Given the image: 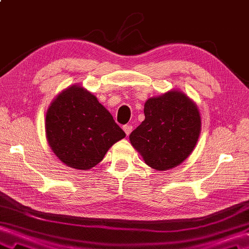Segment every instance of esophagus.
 Masks as SVG:
<instances>
[{"mask_svg":"<svg viewBox=\"0 0 249 249\" xmlns=\"http://www.w3.org/2000/svg\"><path fill=\"white\" fill-rule=\"evenodd\" d=\"M123 130L125 131L126 136H129V134L131 133V130H133V126H130V125H124V126H123Z\"/></svg>","mask_w":249,"mask_h":249,"instance_id":"1","label":"esophagus"}]
</instances>
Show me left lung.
Masks as SVG:
<instances>
[{
  "label": "left lung",
  "mask_w": 249,
  "mask_h": 249,
  "mask_svg": "<svg viewBox=\"0 0 249 249\" xmlns=\"http://www.w3.org/2000/svg\"><path fill=\"white\" fill-rule=\"evenodd\" d=\"M145 119L129 135L147 166L165 171L192 154L201 133L199 109L186 94L171 89L144 104Z\"/></svg>",
  "instance_id": "left-lung-1"
}]
</instances>
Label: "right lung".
<instances>
[{
	"label": "right lung",
	"instance_id": "add662e5",
	"mask_svg": "<svg viewBox=\"0 0 249 249\" xmlns=\"http://www.w3.org/2000/svg\"><path fill=\"white\" fill-rule=\"evenodd\" d=\"M45 129L52 152L66 166L89 170L126 136L96 96L79 84L57 94L46 112Z\"/></svg>",
	"mask_w": 249,
	"mask_h": 249
}]
</instances>
